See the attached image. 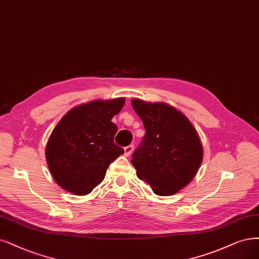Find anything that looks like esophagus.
I'll list each match as a JSON object with an SVG mask.
<instances>
[{
  "mask_svg": "<svg viewBox=\"0 0 259 259\" xmlns=\"http://www.w3.org/2000/svg\"><path fill=\"white\" fill-rule=\"evenodd\" d=\"M133 150H134V146L133 145H130V146L125 147V148H124V155L130 156L132 154V152H133Z\"/></svg>",
  "mask_w": 259,
  "mask_h": 259,
  "instance_id": "obj_1",
  "label": "esophagus"
}]
</instances>
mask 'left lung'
<instances>
[{
    "label": "left lung",
    "instance_id": "obj_1",
    "mask_svg": "<svg viewBox=\"0 0 259 259\" xmlns=\"http://www.w3.org/2000/svg\"><path fill=\"white\" fill-rule=\"evenodd\" d=\"M146 135L131 160L137 177L159 196H170L189 184L203 157L201 141L185 114L166 103L132 101Z\"/></svg>",
    "mask_w": 259,
    "mask_h": 259
}]
</instances>
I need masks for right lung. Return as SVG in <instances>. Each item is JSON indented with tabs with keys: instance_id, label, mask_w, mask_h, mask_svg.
<instances>
[{
	"instance_id": "obj_1",
	"label": "right lung",
	"mask_w": 259,
	"mask_h": 259,
	"mask_svg": "<svg viewBox=\"0 0 259 259\" xmlns=\"http://www.w3.org/2000/svg\"><path fill=\"white\" fill-rule=\"evenodd\" d=\"M125 99L96 100L78 105L63 115L46 146V159L55 181L78 196L91 193L110 163L124 153L113 142L118 127L111 121Z\"/></svg>"
}]
</instances>
